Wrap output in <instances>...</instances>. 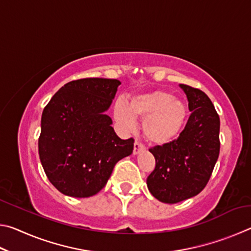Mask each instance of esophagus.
I'll list each match as a JSON object with an SVG mask.
<instances>
[{"mask_svg": "<svg viewBox=\"0 0 251 251\" xmlns=\"http://www.w3.org/2000/svg\"><path fill=\"white\" fill-rule=\"evenodd\" d=\"M144 150H145V146H144L141 142L136 141L135 144H134L133 154H134V155H137V154H139V152H141V151H143Z\"/></svg>", "mask_w": 251, "mask_h": 251, "instance_id": "esophagus-1", "label": "esophagus"}]
</instances>
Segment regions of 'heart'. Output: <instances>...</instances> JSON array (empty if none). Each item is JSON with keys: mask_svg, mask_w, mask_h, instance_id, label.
Returning <instances> with one entry per match:
<instances>
[{"mask_svg": "<svg viewBox=\"0 0 251 251\" xmlns=\"http://www.w3.org/2000/svg\"><path fill=\"white\" fill-rule=\"evenodd\" d=\"M114 118L123 129L131 130L135 118H144L143 133L154 145L163 146L173 142L186 124L188 110L181 100L161 90L139 93L125 105L118 100L114 105Z\"/></svg>", "mask_w": 251, "mask_h": 251, "instance_id": "b5f03b06", "label": "heart"}]
</instances>
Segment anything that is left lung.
<instances>
[{"label": "left lung", "instance_id": "left-lung-1", "mask_svg": "<svg viewBox=\"0 0 251 251\" xmlns=\"http://www.w3.org/2000/svg\"><path fill=\"white\" fill-rule=\"evenodd\" d=\"M192 114L179 137L150 150L156 166L147 177L151 194L161 202L176 203L205 188L219 156L220 121L205 93L179 84Z\"/></svg>", "mask_w": 251, "mask_h": 251}]
</instances>
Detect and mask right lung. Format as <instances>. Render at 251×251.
<instances>
[{
  "mask_svg": "<svg viewBox=\"0 0 251 251\" xmlns=\"http://www.w3.org/2000/svg\"><path fill=\"white\" fill-rule=\"evenodd\" d=\"M121 82L83 78L65 84L42 114L39 154L52 185L66 196L85 198L106 185L134 139H121L107 112Z\"/></svg>",
  "mask_w": 251,
  "mask_h": 251,
  "instance_id": "obj_1",
  "label": "right lung"
}]
</instances>
